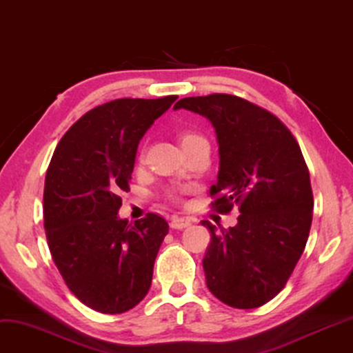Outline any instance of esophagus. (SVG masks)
<instances>
[{
  "label": "esophagus",
  "mask_w": 353,
  "mask_h": 353,
  "mask_svg": "<svg viewBox=\"0 0 353 353\" xmlns=\"http://www.w3.org/2000/svg\"><path fill=\"white\" fill-rule=\"evenodd\" d=\"M192 225V221L189 218H181V216H174L171 220V228L172 230H184V228H189Z\"/></svg>",
  "instance_id": "1"
}]
</instances>
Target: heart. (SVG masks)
<instances>
[{"instance_id":"obj_1","label":"heart","mask_w":353,"mask_h":353,"mask_svg":"<svg viewBox=\"0 0 353 353\" xmlns=\"http://www.w3.org/2000/svg\"><path fill=\"white\" fill-rule=\"evenodd\" d=\"M203 140H205V138L197 135V133H184V135H182V138H181V143H182V146H187L190 143H197V141H203ZM205 141H207V140H205Z\"/></svg>"}]
</instances>
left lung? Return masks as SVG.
I'll return each instance as SVG.
<instances>
[{"instance_id":"1","label":"left lung","mask_w":353,"mask_h":353,"mask_svg":"<svg viewBox=\"0 0 353 353\" xmlns=\"http://www.w3.org/2000/svg\"><path fill=\"white\" fill-rule=\"evenodd\" d=\"M174 109L202 115L220 154L215 207L239 205L238 225L216 234L203 257L207 287L225 305L252 310L279 295L305 251L313 192L296 140L275 115L241 97H184Z\"/></svg>"}]
</instances>
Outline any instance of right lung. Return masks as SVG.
I'll use <instances>...</instances> for the list:
<instances>
[{
    "instance_id": "1",
    "label": "right lung",
    "mask_w": 353,
    "mask_h": 353,
    "mask_svg": "<svg viewBox=\"0 0 353 353\" xmlns=\"http://www.w3.org/2000/svg\"><path fill=\"white\" fill-rule=\"evenodd\" d=\"M177 96L115 99L84 114L52 156L43 220L52 259L73 295L105 314L137 306L148 293L169 226L148 213L120 218L140 140Z\"/></svg>"
}]
</instances>
